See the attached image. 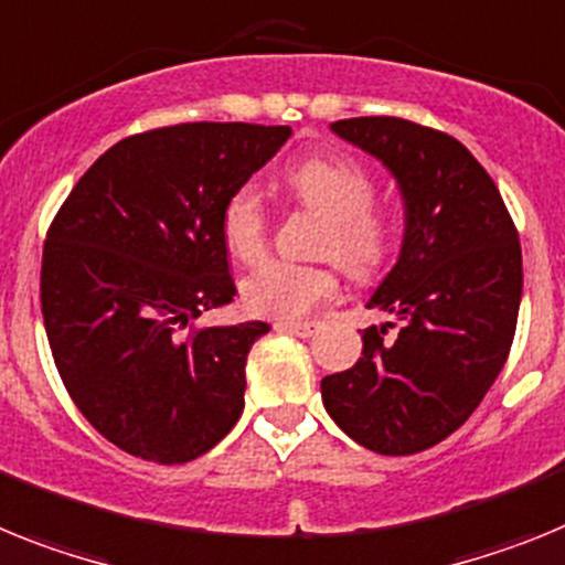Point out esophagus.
<instances>
[{
	"instance_id": "1",
	"label": "esophagus",
	"mask_w": 565,
	"mask_h": 565,
	"mask_svg": "<svg viewBox=\"0 0 565 565\" xmlns=\"http://www.w3.org/2000/svg\"><path fill=\"white\" fill-rule=\"evenodd\" d=\"M273 327L281 332H292V335H298V338H310V335H316V330H318V323H312V321H276Z\"/></svg>"
}]
</instances>
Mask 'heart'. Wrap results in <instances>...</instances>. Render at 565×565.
Returning a JSON list of instances; mask_svg holds the SVG:
<instances>
[{
    "mask_svg": "<svg viewBox=\"0 0 565 565\" xmlns=\"http://www.w3.org/2000/svg\"><path fill=\"white\" fill-rule=\"evenodd\" d=\"M289 195L321 215L318 253L332 255L355 278H372L386 267L392 253L390 215L375 204V179L352 159L316 156L287 173ZM224 247L242 264L267 253L269 213L262 193L242 184L222 207ZM341 289L335 264L264 262L242 284L244 307L255 316L301 318Z\"/></svg>",
    "mask_w": 565,
    "mask_h": 565,
    "instance_id": "b5f03b06",
    "label": "heart"
}]
</instances>
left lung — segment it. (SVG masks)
<instances>
[{"mask_svg":"<svg viewBox=\"0 0 565 565\" xmlns=\"http://www.w3.org/2000/svg\"><path fill=\"white\" fill-rule=\"evenodd\" d=\"M390 167L406 207L398 264L350 370L321 381L330 418L377 455H415L469 420L507 364L523 296L520 238L492 175L449 134L361 116L332 125Z\"/></svg>","mask_w":565,"mask_h":565,"instance_id":"obj_1","label":"left lung"}]
</instances>
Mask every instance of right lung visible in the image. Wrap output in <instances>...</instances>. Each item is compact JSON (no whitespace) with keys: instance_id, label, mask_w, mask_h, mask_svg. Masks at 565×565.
Returning <instances> with one entry per match:
<instances>
[{"instance_id":"obj_1","label":"right lung","mask_w":565,"mask_h":565,"mask_svg":"<svg viewBox=\"0 0 565 565\" xmlns=\"http://www.w3.org/2000/svg\"><path fill=\"white\" fill-rule=\"evenodd\" d=\"M289 136L244 121L127 136L51 222L39 289L53 361L93 429L134 458L188 463L242 418L247 352L269 327L195 318L235 296L224 201Z\"/></svg>"}]
</instances>
